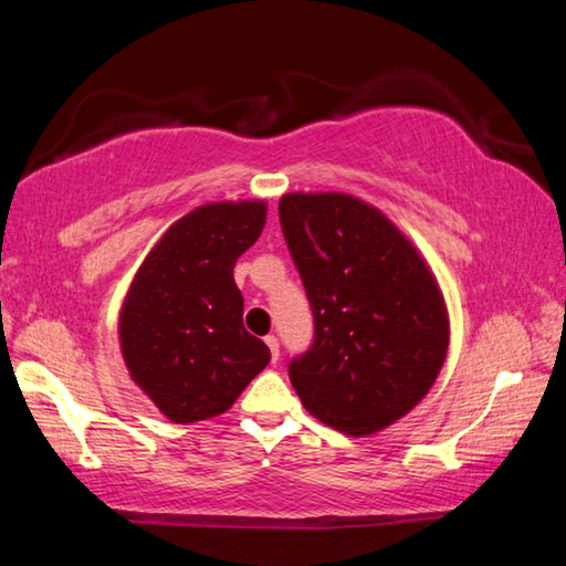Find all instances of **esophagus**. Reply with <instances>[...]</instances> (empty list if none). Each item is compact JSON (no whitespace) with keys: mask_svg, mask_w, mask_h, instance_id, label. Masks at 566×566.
Returning a JSON list of instances; mask_svg holds the SVG:
<instances>
[{"mask_svg":"<svg viewBox=\"0 0 566 566\" xmlns=\"http://www.w3.org/2000/svg\"><path fill=\"white\" fill-rule=\"evenodd\" d=\"M264 342H266V347H270V352H272V359L274 361L280 359V339H276L274 334H270V337H264Z\"/></svg>","mask_w":566,"mask_h":566,"instance_id":"34e87169","label":"esophagus"}]
</instances>
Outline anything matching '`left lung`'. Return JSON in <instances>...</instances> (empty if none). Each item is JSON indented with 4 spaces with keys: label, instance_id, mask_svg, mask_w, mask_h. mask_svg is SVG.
Returning a JSON list of instances; mask_svg holds the SVG:
<instances>
[{
    "label": "left lung",
    "instance_id": "obj_1",
    "mask_svg": "<svg viewBox=\"0 0 566 566\" xmlns=\"http://www.w3.org/2000/svg\"><path fill=\"white\" fill-rule=\"evenodd\" d=\"M280 222L314 314V344L290 361L304 409L364 437L415 409L442 371L449 314L417 247L342 191H292Z\"/></svg>",
    "mask_w": 566,
    "mask_h": 566
}]
</instances>
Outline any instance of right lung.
Returning a JSON list of instances; mask_svg holds the SVG:
<instances>
[{
	"label": "right lung",
	"instance_id": "add662e5",
	"mask_svg": "<svg viewBox=\"0 0 566 566\" xmlns=\"http://www.w3.org/2000/svg\"><path fill=\"white\" fill-rule=\"evenodd\" d=\"M266 222L264 199L209 202L149 249L119 312L129 377L177 424L224 415L270 364L244 329L234 264Z\"/></svg>",
	"mask_w": 566,
	"mask_h": 566
}]
</instances>
